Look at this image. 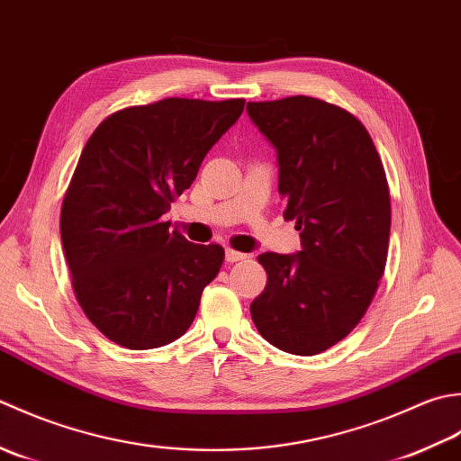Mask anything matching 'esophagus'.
<instances>
[{
	"instance_id": "34e87169",
	"label": "esophagus",
	"mask_w": 461,
	"mask_h": 461,
	"mask_svg": "<svg viewBox=\"0 0 461 461\" xmlns=\"http://www.w3.org/2000/svg\"><path fill=\"white\" fill-rule=\"evenodd\" d=\"M224 258H227V262H239V260L247 258V255H242V252H239V250L227 249V250H224Z\"/></svg>"
}]
</instances>
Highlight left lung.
Masks as SVG:
<instances>
[{"mask_svg": "<svg viewBox=\"0 0 461 461\" xmlns=\"http://www.w3.org/2000/svg\"><path fill=\"white\" fill-rule=\"evenodd\" d=\"M247 111L276 149L285 219L303 239L296 255L258 257L268 280L252 322L280 350L321 354L362 321L386 268V173L366 127L332 103L294 95Z\"/></svg>", "mask_w": 461, "mask_h": 461, "instance_id": "8db88e82", "label": "left lung"}]
</instances>
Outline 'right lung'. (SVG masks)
Returning a JSON list of instances; mask_svg holds the SVG:
<instances>
[{"label":"right lung","instance_id":"1","mask_svg":"<svg viewBox=\"0 0 461 461\" xmlns=\"http://www.w3.org/2000/svg\"><path fill=\"white\" fill-rule=\"evenodd\" d=\"M244 99L168 97L115 111L83 147L61 204V242L83 312L111 342L158 348L194 321L224 249L163 214L237 123Z\"/></svg>","mask_w":461,"mask_h":461}]
</instances>
